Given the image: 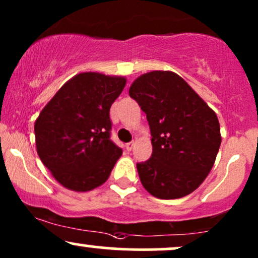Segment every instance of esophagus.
<instances>
[{
  "mask_svg": "<svg viewBox=\"0 0 258 258\" xmlns=\"http://www.w3.org/2000/svg\"><path fill=\"white\" fill-rule=\"evenodd\" d=\"M133 146H135V143H133V142H130V143H127V144H126V149L128 150V152H131L132 148H133Z\"/></svg>",
  "mask_w": 258,
  "mask_h": 258,
  "instance_id": "esophagus-1",
  "label": "esophagus"
}]
</instances>
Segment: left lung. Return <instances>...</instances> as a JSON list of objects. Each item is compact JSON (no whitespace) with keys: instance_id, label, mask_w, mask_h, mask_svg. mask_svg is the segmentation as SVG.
I'll list each match as a JSON object with an SVG mask.
<instances>
[{"instance_id":"left-lung-1","label":"left lung","mask_w":258,"mask_h":258,"mask_svg":"<svg viewBox=\"0 0 258 258\" xmlns=\"http://www.w3.org/2000/svg\"><path fill=\"white\" fill-rule=\"evenodd\" d=\"M130 97L147 114L152 158L137 164L142 184L159 199L193 193L211 171L221 146L217 115L173 72L143 74Z\"/></svg>"}]
</instances>
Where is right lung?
I'll return each instance as SVG.
<instances>
[{
	"label": "right lung",
	"instance_id": "add662e5",
	"mask_svg": "<svg viewBox=\"0 0 258 258\" xmlns=\"http://www.w3.org/2000/svg\"><path fill=\"white\" fill-rule=\"evenodd\" d=\"M125 85L123 76L78 74L38 115L37 154L64 188L88 191L110 176L122 150L110 141L109 110Z\"/></svg>",
	"mask_w": 258,
	"mask_h": 258
}]
</instances>
